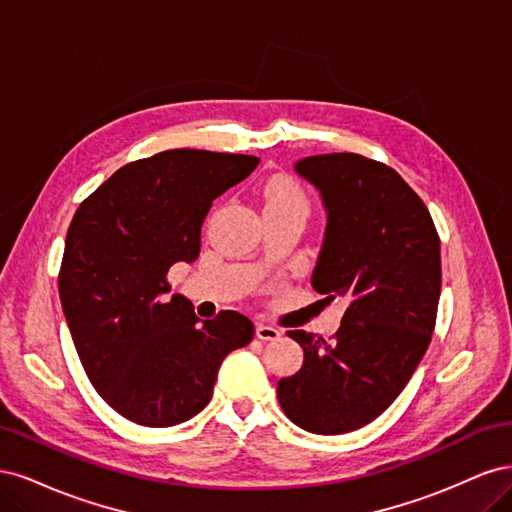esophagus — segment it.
I'll list each match as a JSON object with an SVG mask.
<instances>
[{
	"label": "esophagus",
	"mask_w": 512,
	"mask_h": 512,
	"mask_svg": "<svg viewBox=\"0 0 512 512\" xmlns=\"http://www.w3.org/2000/svg\"><path fill=\"white\" fill-rule=\"evenodd\" d=\"M256 335H258V339H262V342H277V339L282 337V331L271 327V324H262L260 322L258 327H256Z\"/></svg>",
	"instance_id": "esophagus-1"
}]
</instances>
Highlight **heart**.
<instances>
[{
	"mask_svg": "<svg viewBox=\"0 0 512 512\" xmlns=\"http://www.w3.org/2000/svg\"><path fill=\"white\" fill-rule=\"evenodd\" d=\"M262 200H265V209L290 207L307 213L309 207L301 185L286 175H275L265 181V185H262Z\"/></svg>",
	"mask_w": 512,
	"mask_h": 512,
	"instance_id": "1",
	"label": "heart"
}]
</instances>
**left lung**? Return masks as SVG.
<instances>
[{
  "label": "left lung",
  "mask_w": 512,
  "mask_h": 512,
  "mask_svg": "<svg viewBox=\"0 0 512 512\" xmlns=\"http://www.w3.org/2000/svg\"><path fill=\"white\" fill-rule=\"evenodd\" d=\"M297 173L327 207L312 286L348 307L331 342L288 331L303 367L277 382V399L294 425L335 436L378 418L421 363L438 316L440 237L421 196L384 162L324 153Z\"/></svg>",
  "instance_id": "obj_1"
}]
</instances>
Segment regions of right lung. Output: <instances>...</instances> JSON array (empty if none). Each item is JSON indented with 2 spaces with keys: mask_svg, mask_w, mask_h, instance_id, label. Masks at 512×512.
Wrapping results in <instances>:
<instances>
[{
  "mask_svg": "<svg viewBox=\"0 0 512 512\" xmlns=\"http://www.w3.org/2000/svg\"><path fill=\"white\" fill-rule=\"evenodd\" d=\"M256 156L168 149L121 166L70 222L59 299L85 374L123 418L173 427L203 410L226 356L254 337L232 309L200 322L168 269L200 254L211 203Z\"/></svg>",
  "mask_w": 512,
  "mask_h": 512,
  "instance_id": "obj_1",
  "label": "right lung"
}]
</instances>
